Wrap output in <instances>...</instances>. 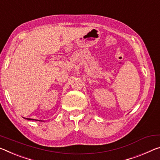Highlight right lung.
<instances>
[{
    "instance_id": "1",
    "label": "right lung",
    "mask_w": 160,
    "mask_h": 160,
    "mask_svg": "<svg viewBox=\"0 0 160 160\" xmlns=\"http://www.w3.org/2000/svg\"><path fill=\"white\" fill-rule=\"evenodd\" d=\"M27 120H35L34 119H30V118H27Z\"/></svg>"
}]
</instances>
